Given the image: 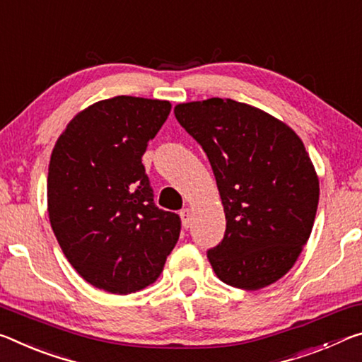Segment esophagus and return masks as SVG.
I'll use <instances>...</instances> for the list:
<instances>
[{"label":"esophagus","mask_w":362,"mask_h":362,"mask_svg":"<svg viewBox=\"0 0 362 362\" xmlns=\"http://www.w3.org/2000/svg\"><path fill=\"white\" fill-rule=\"evenodd\" d=\"M180 219H182V226L183 228H190L192 227V211L185 208L180 211Z\"/></svg>","instance_id":"1"}]
</instances>
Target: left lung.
I'll list each match as a JSON object with an SVG mask.
<instances>
[{"label": "left lung", "mask_w": 362, "mask_h": 362, "mask_svg": "<svg viewBox=\"0 0 362 362\" xmlns=\"http://www.w3.org/2000/svg\"><path fill=\"white\" fill-rule=\"evenodd\" d=\"M175 117L208 154L226 212L208 259L223 284L259 290L295 266L311 235L319 177L293 129L228 98L180 103Z\"/></svg>", "instance_id": "8db88e82"}]
</instances>
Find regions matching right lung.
<instances>
[{"label":"right lung","mask_w":362,"mask_h":362,"mask_svg":"<svg viewBox=\"0 0 362 362\" xmlns=\"http://www.w3.org/2000/svg\"><path fill=\"white\" fill-rule=\"evenodd\" d=\"M165 100L114 96L74 116L48 168V216L62 253L90 285L129 295L154 284L179 240L141 156L168 119Z\"/></svg>","instance_id":"1"}]
</instances>
